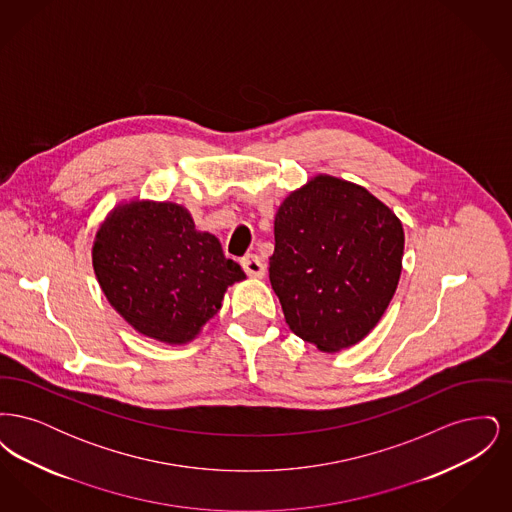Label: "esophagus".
<instances>
[{
	"mask_svg": "<svg viewBox=\"0 0 512 512\" xmlns=\"http://www.w3.org/2000/svg\"><path fill=\"white\" fill-rule=\"evenodd\" d=\"M242 267H244L247 276L251 278H263L265 276V263L261 261L259 255H247L242 259Z\"/></svg>",
	"mask_w": 512,
	"mask_h": 512,
	"instance_id": "obj_1",
	"label": "esophagus"
}]
</instances>
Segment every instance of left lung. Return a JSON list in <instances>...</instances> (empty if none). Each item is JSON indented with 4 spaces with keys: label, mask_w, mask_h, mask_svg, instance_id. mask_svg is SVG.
I'll return each mask as SVG.
<instances>
[{
    "label": "left lung",
    "mask_w": 512,
    "mask_h": 512,
    "mask_svg": "<svg viewBox=\"0 0 512 512\" xmlns=\"http://www.w3.org/2000/svg\"><path fill=\"white\" fill-rule=\"evenodd\" d=\"M270 284L295 336L336 353L366 338L397 290L405 232L366 188L317 174L274 219Z\"/></svg>",
    "instance_id": "obj_1"
}]
</instances>
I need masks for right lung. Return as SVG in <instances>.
<instances>
[{"label": "right lung", "mask_w": 512, "mask_h": 512, "mask_svg": "<svg viewBox=\"0 0 512 512\" xmlns=\"http://www.w3.org/2000/svg\"><path fill=\"white\" fill-rule=\"evenodd\" d=\"M92 265L111 307L142 336L169 345L195 340L228 286L245 280L217 236L199 232L172 201L117 205L99 224Z\"/></svg>", "instance_id": "add662e5"}]
</instances>
